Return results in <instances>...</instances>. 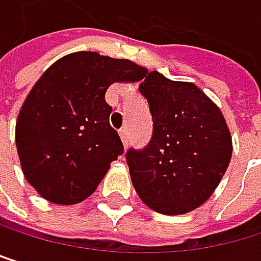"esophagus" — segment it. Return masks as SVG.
Segmentation results:
<instances>
[{"label":"esophagus","instance_id":"1","mask_svg":"<svg viewBox=\"0 0 261 261\" xmlns=\"http://www.w3.org/2000/svg\"><path fill=\"white\" fill-rule=\"evenodd\" d=\"M119 135H120V139H122L123 145L126 147V145H128V129H126V128L120 129V132H119Z\"/></svg>","mask_w":261,"mask_h":261}]
</instances>
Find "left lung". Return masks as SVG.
<instances>
[{"label":"left lung","mask_w":261,"mask_h":261,"mask_svg":"<svg viewBox=\"0 0 261 261\" xmlns=\"http://www.w3.org/2000/svg\"><path fill=\"white\" fill-rule=\"evenodd\" d=\"M144 76L139 92L148 101L153 133L144 148L126 152L133 186L158 213L193 212L213 194L232 158L225 119L196 84L156 70Z\"/></svg>","instance_id":"1"}]
</instances>
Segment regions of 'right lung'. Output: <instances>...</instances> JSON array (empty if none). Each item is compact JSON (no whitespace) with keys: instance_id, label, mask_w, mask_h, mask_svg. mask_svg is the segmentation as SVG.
I'll return each mask as SVG.
<instances>
[{"instance_id":"add662e5","label":"right lung","mask_w":261,"mask_h":261,"mask_svg":"<svg viewBox=\"0 0 261 261\" xmlns=\"http://www.w3.org/2000/svg\"><path fill=\"white\" fill-rule=\"evenodd\" d=\"M145 72L128 59L80 51L39 78L20 109L15 144L28 183L43 199L73 205L95 191L123 153L105 94L113 83H135Z\"/></svg>"}]
</instances>
